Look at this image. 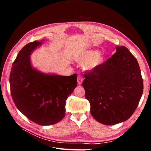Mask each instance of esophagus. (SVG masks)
Instances as JSON below:
<instances>
[{
  "mask_svg": "<svg viewBox=\"0 0 151 151\" xmlns=\"http://www.w3.org/2000/svg\"><path fill=\"white\" fill-rule=\"evenodd\" d=\"M77 84H78L79 85H81L82 83H83V77L79 75L77 76Z\"/></svg>",
  "mask_w": 151,
  "mask_h": 151,
  "instance_id": "34e87169",
  "label": "esophagus"
}]
</instances>
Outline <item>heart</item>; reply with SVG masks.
<instances>
[{"label":"heart","mask_w":151,"mask_h":151,"mask_svg":"<svg viewBox=\"0 0 151 151\" xmlns=\"http://www.w3.org/2000/svg\"><path fill=\"white\" fill-rule=\"evenodd\" d=\"M76 62L83 63V68L86 71H93L101 66L104 62V55L96 50L82 51L73 57Z\"/></svg>","instance_id":"b5f03b06"}]
</instances>
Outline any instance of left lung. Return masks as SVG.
<instances>
[{
  "label": "left lung",
  "mask_w": 151,
  "mask_h": 151,
  "mask_svg": "<svg viewBox=\"0 0 151 151\" xmlns=\"http://www.w3.org/2000/svg\"><path fill=\"white\" fill-rule=\"evenodd\" d=\"M96 69L84 74L83 86L96 120L113 125L132 115L143 93V81L135 57L125 47Z\"/></svg>",
  "instance_id": "left-lung-1"
}]
</instances>
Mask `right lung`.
<instances>
[{"instance_id":"1","label":"right lung","mask_w":151,"mask_h":151,"mask_svg":"<svg viewBox=\"0 0 151 151\" xmlns=\"http://www.w3.org/2000/svg\"><path fill=\"white\" fill-rule=\"evenodd\" d=\"M43 42L35 41L20 50L13 62L9 83L17 109L38 125H51L65 116L66 100L77 87V74H46L34 68L30 56Z\"/></svg>"}]
</instances>
